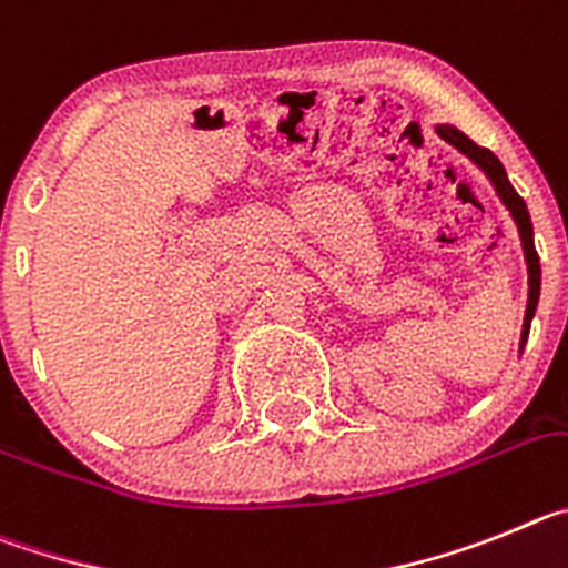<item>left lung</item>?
Instances as JSON below:
<instances>
[{
	"label": "left lung",
	"instance_id": "left-lung-1",
	"mask_svg": "<svg viewBox=\"0 0 568 568\" xmlns=\"http://www.w3.org/2000/svg\"><path fill=\"white\" fill-rule=\"evenodd\" d=\"M436 132H438V138H444L449 146H456L462 155H467L469 161H473L475 166H478V170L487 175V181L493 183V189H495V195H498L500 203L509 209L515 226H518L520 246H524L526 272H529V300H526L524 331H520V351H524L526 336H529V325H532V316H535V311H538V300H540V260H538V252H535V237H532L535 232H532V217H529V209H526L524 197H520L518 192L513 189V183H509L504 163H500L493 152L484 150V146H478L475 141H469V138L464 135L462 130H456V126L438 124Z\"/></svg>",
	"mask_w": 568,
	"mask_h": 568
}]
</instances>
